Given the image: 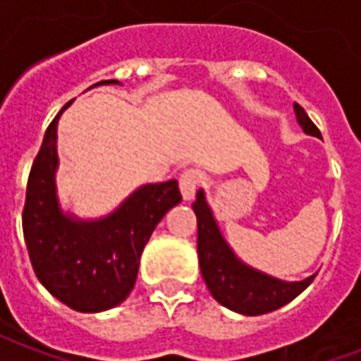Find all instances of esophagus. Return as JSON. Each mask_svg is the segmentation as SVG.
<instances>
[{"label":"esophagus","mask_w":361,"mask_h":361,"mask_svg":"<svg viewBox=\"0 0 361 361\" xmlns=\"http://www.w3.org/2000/svg\"><path fill=\"white\" fill-rule=\"evenodd\" d=\"M203 180V176L199 170H185L180 176V191L185 201H191L195 197V191L199 188V183Z\"/></svg>","instance_id":"obj_1"}]
</instances>
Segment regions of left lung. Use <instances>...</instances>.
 <instances>
[{
    "label": "left lung",
    "instance_id": "left-lung-1",
    "mask_svg": "<svg viewBox=\"0 0 361 361\" xmlns=\"http://www.w3.org/2000/svg\"><path fill=\"white\" fill-rule=\"evenodd\" d=\"M294 111L305 133L321 137L317 126L300 104H294ZM193 211L197 216V253L201 274L212 298L228 310L243 315H263L292 302L315 279L313 274L300 282H284L243 265L220 234L203 191L197 193Z\"/></svg>",
    "mask_w": 361,
    "mask_h": 361
}]
</instances>
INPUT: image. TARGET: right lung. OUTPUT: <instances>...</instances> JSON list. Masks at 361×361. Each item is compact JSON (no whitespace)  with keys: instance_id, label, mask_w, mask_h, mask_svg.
<instances>
[{"instance_id":"right-lung-1","label":"right lung","mask_w":361,"mask_h":361,"mask_svg":"<svg viewBox=\"0 0 361 361\" xmlns=\"http://www.w3.org/2000/svg\"><path fill=\"white\" fill-rule=\"evenodd\" d=\"M111 82L118 81L96 85ZM71 102L51 119L28 173L23 234L44 288L71 310L98 313L119 305L133 290L142 250L162 216L180 203L181 193L176 180L149 183L106 219L77 220L66 214L56 195V142L58 119Z\"/></svg>"}]
</instances>
